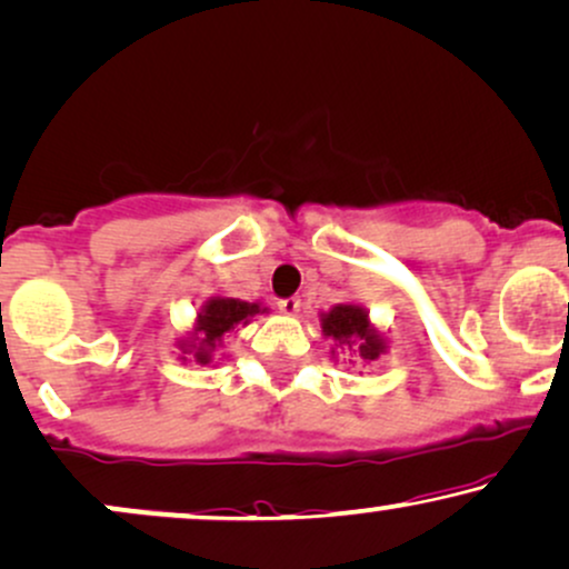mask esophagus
Here are the masks:
<instances>
[{
	"mask_svg": "<svg viewBox=\"0 0 569 569\" xmlns=\"http://www.w3.org/2000/svg\"><path fill=\"white\" fill-rule=\"evenodd\" d=\"M279 311L284 313V317H296V313L300 311V298H284V300H279Z\"/></svg>",
	"mask_w": 569,
	"mask_h": 569,
	"instance_id": "esophagus-1",
	"label": "esophagus"
}]
</instances>
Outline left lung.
Listing matches in <instances>:
<instances>
[{
  "label": "left lung",
  "instance_id": "obj_1",
  "mask_svg": "<svg viewBox=\"0 0 569 569\" xmlns=\"http://www.w3.org/2000/svg\"><path fill=\"white\" fill-rule=\"evenodd\" d=\"M319 322H322L325 336L336 340L338 349L349 351L353 357L365 359V362H376L380 353L386 351L383 336L370 325V317H367L362 306L338 303L322 313Z\"/></svg>",
  "mask_w": 569,
  "mask_h": 569
}]
</instances>
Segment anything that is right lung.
<instances>
[{
  "instance_id": "right-lung-1",
  "label": "right lung",
  "mask_w": 569,
  "mask_h": 569,
  "mask_svg": "<svg viewBox=\"0 0 569 569\" xmlns=\"http://www.w3.org/2000/svg\"><path fill=\"white\" fill-rule=\"evenodd\" d=\"M256 313H266L260 303H247L239 298H210L197 313V325L186 340H180L183 362L212 365L216 351L223 346L226 332H231L237 325H247Z\"/></svg>"
}]
</instances>
